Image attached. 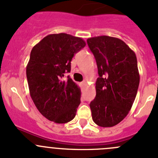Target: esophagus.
<instances>
[{
    "label": "esophagus",
    "instance_id": "esophagus-1",
    "mask_svg": "<svg viewBox=\"0 0 158 158\" xmlns=\"http://www.w3.org/2000/svg\"><path fill=\"white\" fill-rule=\"evenodd\" d=\"M86 81H83V82H82V83H81V84L83 85V86H85V85H86Z\"/></svg>",
    "mask_w": 158,
    "mask_h": 158
}]
</instances>
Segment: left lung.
<instances>
[{"instance_id":"1","label":"left lung","mask_w":158,"mask_h":158,"mask_svg":"<svg viewBox=\"0 0 158 158\" xmlns=\"http://www.w3.org/2000/svg\"><path fill=\"white\" fill-rule=\"evenodd\" d=\"M98 68L96 96L90 103L92 119L102 127L117 125L136 98L139 73L135 53L120 39L107 35L87 40Z\"/></svg>"}]
</instances>
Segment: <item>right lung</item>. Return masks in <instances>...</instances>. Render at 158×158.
<instances>
[{
	"instance_id": "1",
	"label": "right lung",
	"mask_w": 158,
	"mask_h": 158,
	"mask_svg": "<svg viewBox=\"0 0 158 158\" xmlns=\"http://www.w3.org/2000/svg\"><path fill=\"white\" fill-rule=\"evenodd\" d=\"M85 46L81 38L60 33L47 35L31 49L26 68L30 94L41 114L52 122L68 123L76 114L80 89L70 76L63 77Z\"/></svg>"
}]
</instances>
